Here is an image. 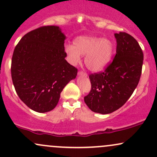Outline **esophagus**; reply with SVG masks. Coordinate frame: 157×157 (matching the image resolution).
Here are the masks:
<instances>
[{
	"label": "esophagus",
	"instance_id": "34e87169",
	"mask_svg": "<svg viewBox=\"0 0 157 157\" xmlns=\"http://www.w3.org/2000/svg\"><path fill=\"white\" fill-rule=\"evenodd\" d=\"M78 75L79 76H82V77H87L88 76V75H87V73H86V72H84V71H79L78 72Z\"/></svg>",
	"mask_w": 157,
	"mask_h": 157
}]
</instances>
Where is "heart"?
<instances>
[{
    "mask_svg": "<svg viewBox=\"0 0 157 157\" xmlns=\"http://www.w3.org/2000/svg\"><path fill=\"white\" fill-rule=\"evenodd\" d=\"M65 52L69 62L77 65L81 56H85V64L91 71L97 72L109 63L113 52V44L109 38L82 36L75 40L73 45H67Z\"/></svg>",
    "mask_w": 157,
    "mask_h": 157,
    "instance_id": "obj_1",
    "label": "heart"
}]
</instances>
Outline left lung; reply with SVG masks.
<instances>
[{
    "label": "left lung",
    "mask_w": 157,
    "mask_h": 157,
    "mask_svg": "<svg viewBox=\"0 0 157 157\" xmlns=\"http://www.w3.org/2000/svg\"><path fill=\"white\" fill-rule=\"evenodd\" d=\"M117 51L105 71L91 74V89L84 101L95 113L107 114L122 107L140 81L143 52L137 41L125 32L114 34Z\"/></svg>",
    "instance_id": "1"
}]
</instances>
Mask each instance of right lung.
I'll return each mask as SVG.
<instances>
[{
    "label": "right lung",
    "instance_id": "1",
    "mask_svg": "<svg viewBox=\"0 0 157 157\" xmlns=\"http://www.w3.org/2000/svg\"><path fill=\"white\" fill-rule=\"evenodd\" d=\"M65 39L59 26H41L26 34L14 50L11 74L15 91L37 112L55 109L61 91L77 75L65 60Z\"/></svg>",
    "mask_w": 157,
    "mask_h": 157
}]
</instances>
